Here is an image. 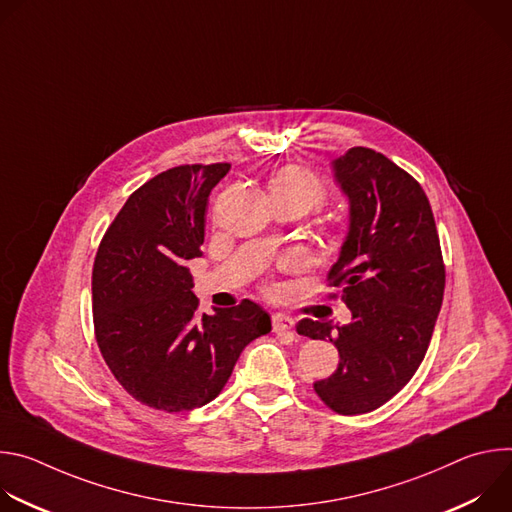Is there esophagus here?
<instances>
[{
	"label": "esophagus",
	"mask_w": 512,
	"mask_h": 512,
	"mask_svg": "<svg viewBox=\"0 0 512 512\" xmlns=\"http://www.w3.org/2000/svg\"><path fill=\"white\" fill-rule=\"evenodd\" d=\"M271 324H273V332L277 334H283V332H289L291 328H294V318H289L285 314H273L271 316Z\"/></svg>",
	"instance_id": "obj_1"
}]
</instances>
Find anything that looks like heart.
I'll use <instances>...</instances> for the list:
<instances>
[{"instance_id": "1", "label": "heart", "mask_w": 512, "mask_h": 512, "mask_svg": "<svg viewBox=\"0 0 512 512\" xmlns=\"http://www.w3.org/2000/svg\"><path fill=\"white\" fill-rule=\"evenodd\" d=\"M269 190H271L273 200H277V198L298 200L300 204L306 206V210L320 206L326 198L324 184L312 172L298 168V166H289V168L279 170L271 178Z\"/></svg>"}]
</instances>
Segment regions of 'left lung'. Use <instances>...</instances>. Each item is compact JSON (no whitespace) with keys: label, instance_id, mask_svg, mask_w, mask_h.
Here are the masks:
<instances>
[{"label":"left lung","instance_id":"obj_1","mask_svg":"<svg viewBox=\"0 0 512 512\" xmlns=\"http://www.w3.org/2000/svg\"><path fill=\"white\" fill-rule=\"evenodd\" d=\"M348 198V233L328 279L342 289L348 324H298V334L330 340L336 371L314 383L340 415L369 413L415 375L440 314L446 269L429 200L415 178L383 154L350 148L332 162Z\"/></svg>","mask_w":512,"mask_h":512}]
</instances>
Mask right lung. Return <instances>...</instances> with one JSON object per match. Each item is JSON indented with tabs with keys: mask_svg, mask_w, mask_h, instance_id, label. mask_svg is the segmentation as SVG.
Listing matches in <instances>:
<instances>
[{
	"mask_svg": "<svg viewBox=\"0 0 512 512\" xmlns=\"http://www.w3.org/2000/svg\"><path fill=\"white\" fill-rule=\"evenodd\" d=\"M231 164L178 166L137 188L93 265V320L107 367L139 403L180 413L210 403L249 342L271 330L251 300L198 314L186 263L202 257L206 206Z\"/></svg>",
	"mask_w": 512,
	"mask_h": 512,
	"instance_id": "1",
	"label": "right lung"
}]
</instances>
